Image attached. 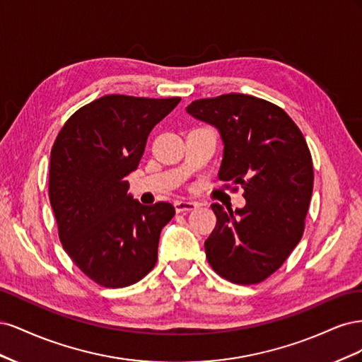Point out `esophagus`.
Segmentation results:
<instances>
[{"instance_id":"obj_1","label":"esophagus","mask_w":362,"mask_h":362,"mask_svg":"<svg viewBox=\"0 0 362 362\" xmlns=\"http://www.w3.org/2000/svg\"><path fill=\"white\" fill-rule=\"evenodd\" d=\"M196 206H198V204L190 202V201H177V202H175V210H177V213L192 211V210H194Z\"/></svg>"}]
</instances>
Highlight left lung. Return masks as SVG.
I'll return each instance as SVG.
<instances>
[{"instance_id":"1","label":"left lung","mask_w":362,"mask_h":362,"mask_svg":"<svg viewBox=\"0 0 362 362\" xmlns=\"http://www.w3.org/2000/svg\"><path fill=\"white\" fill-rule=\"evenodd\" d=\"M193 117L216 127L223 141L218 180L242 185L246 205L213 204L216 228L205 240L210 266L242 286L276 272L300 242L313 194L311 152L291 117L261 98L228 93L187 107Z\"/></svg>"}]
</instances>
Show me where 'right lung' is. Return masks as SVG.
<instances>
[{
  "label": "right lung",
  "instance_id": "add662e5",
  "mask_svg": "<svg viewBox=\"0 0 362 362\" xmlns=\"http://www.w3.org/2000/svg\"><path fill=\"white\" fill-rule=\"evenodd\" d=\"M180 101L105 95L76 110L54 141L48 190L60 242L103 287H128L156 266L175 208L141 205L125 177L137 169L152 128Z\"/></svg>",
  "mask_w": 362,
  "mask_h": 362
}]
</instances>
